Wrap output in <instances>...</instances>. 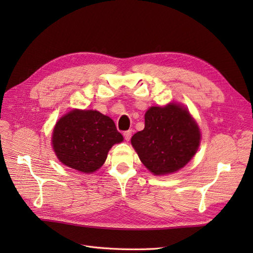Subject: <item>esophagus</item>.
<instances>
[{
  "mask_svg": "<svg viewBox=\"0 0 253 253\" xmlns=\"http://www.w3.org/2000/svg\"><path fill=\"white\" fill-rule=\"evenodd\" d=\"M131 136H132V132H131V131H126V132L124 133V137H125V139H126V141H128L129 139H131Z\"/></svg>",
  "mask_w": 253,
  "mask_h": 253,
  "instance_id": "obj_1",
  "label": "esophagus"
}]
</instances>
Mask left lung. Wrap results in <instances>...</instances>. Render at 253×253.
<instances>
[{
	"instance_id": "1",
	"label": "left lung",
	"mask_w": 253,
	"mask_h": 253,
	"mask_svg": "<svg viewBox=\"0 0 253 253\" xmlns=\"http://www.w3.org/2000/svg\"><path fill=\"white\" fill-rule=\"evenodd\" d=\"M131 143L148 170L166 175L192 159L200 147L201 131L180 104L151 106L144 115V128L133 135Z\"/></svg>"
}]
</instances>
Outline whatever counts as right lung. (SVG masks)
<instances>
[{
    "label": "right lung",
    "mask_w": 253,
    "mask_h": 253,
    "mask_svg": "<svg viewBox=\"0 0 253 253\" xmlns=\"http://www.w3.org/2000/svg\"><path fill=\"white\" fill-rule=\"evenodd\" d=\"M124 137L114 121L93 110H73L61 117L52 131L51 143L58 159L82 173L100 168L110 149Z\"/></svg>",
    "instance_id": "obj_1"
}]
</instances>
